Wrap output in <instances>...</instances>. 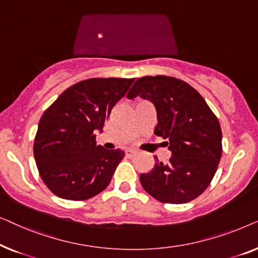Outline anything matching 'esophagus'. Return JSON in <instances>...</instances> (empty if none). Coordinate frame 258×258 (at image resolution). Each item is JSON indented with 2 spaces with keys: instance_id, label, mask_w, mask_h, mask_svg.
Here are the masks:
<instances>
[{
  "instance_id": "1",
  "label": "esophagus",
  "mask_w": 258,
  "mask_h": 258,
  "mask_svg": "<svg viewBox=\"0 0 258 258\" xmlns=\"http://www.w3.org/2000/svg\"><path fill=\"white\" fill-rule=\"evenodd\" d=\"M136 154H137V151L134 150V149H126L125 150V156L126 157H134Z\"/></svg>"
}]
</instances>
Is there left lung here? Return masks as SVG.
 I'll list each match as a JSON object with an SVG mask.
<instances>
[{
    "label": "left lung",
    "mask_w": 258,
    "mask_h": 258,
    "mask_svg": "<svg viewBox=\"0 0 258 258\" xmlns=\"http://www.w3.org/2000/svg\"><path fill=\"white\" fill-rule=\"evenodd\" d=\"M153 102L155 135L167 140L169 162L155 156L153 170L141 174L146 191L162 203L182 204L199 197L213 179L222 156L220 122L199 91L184 81L157 75L137 79L128 98Z\"/></svg>",
    "instance_id": "1"
}]
</instances>
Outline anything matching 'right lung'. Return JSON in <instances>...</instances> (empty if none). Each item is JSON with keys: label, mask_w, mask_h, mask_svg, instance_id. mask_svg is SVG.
Wrapping results in <instances>:
<instances>
[{"label": "right lung", "mask_w": 258, "mask_h": 258, "mask_svg": "<svg viewBox=\"0 0 258 258\" xmlns=\"http://www.w3.org/2000/svg\"><path fill=\"white\" fill-rule=\"evenodd\" d=\"M135 79H89L69 87L42 115L34 141L40 176L52 194L84 201L107 188L124 153L96 144L97 130Z\"/></svg>", "instance_id": "right-lung-1"}]
</instances>
